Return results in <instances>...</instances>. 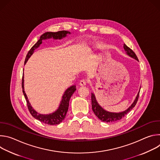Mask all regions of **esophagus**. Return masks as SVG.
Masks as SVG:
<instances>
[{
  "label": "esophagus",
  "mask_w": 160,
  "mask_h": 160,
  "mask_svg": "<svg viewBox=\"0 0 160 160\" xmlns=\"http://www.w3.org/2000/svg\"><path fill=\"white\" fill-rule=\"evenodd\" d=\"M86 84H87V82H86L85 80H82L80 82V83H79V85H80V86H82V87L86 85Z\"/></svg>",
  "instance_id": "esophagus-1"
}]
</instances>
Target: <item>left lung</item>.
<instances>
[{
  "instance_id": "left-lung-1",
  "label": "left lung",
  "mask_w": 160,
  "mask_h": 160,
  "mask_svg": "<svg viewBox=\"0 0 160 160\" xmlns=\"http://www.w3.org/2000/svg\"><path fill=\"white\" fill-rule=\"evenodd\" d=\"M123 48H124L125 51L126 52V54L128 56L135 59L137 61H139L138 57H137V56L133 52V51L131 49H130L128 47H127L125 43L123 44ZM140 89H141V87H140ZM139 92H140V90L139 91L138 94H137V96H136L135 100L133 101V102H132V104L126 110L122 111V112H109V111L105 110L104 108H102L99 105V104L98 103V102L96 100L95 94L92 92L91 93V101H92V111L94 112L96 116L102 122H106V123L117 122V121L121 120L123 117H124L128 112H130L135 107L137 102H138V98H139Z\"/></svg>"
}]
</instances>
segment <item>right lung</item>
Here are the masks:
<instances>
[{
  "instance_id": "obj_1",
  "label": "right lung",
  "mask_w": 160,
  "mask_h": 160,
  "mask_svg": "<svg viewBox=\"0 0 160 160\" xmlns=\"http://www.w3.org/2000/svg\"><path fill=\"white\" fill-rule=\"evenodd\" d=\"M71 33L70 32L62 30L59 31L57 32H45L43 34H42L40 39L37 41V42L33 45V46L31 48V49L28 51L26 59L25 61V64L27 63L29 58L31 57V56L33 54L34 51L39 48L40 44L42 43V41L43 40H48L53 38L54 40H61L67 36V34H70ZM22 92H23L24 96L27 100L28 110L31 115L33 118L35 119L39 120L42 123L54 125H58L61 122H62V120L65 118L66 115L67 113L68 107H69V101L70 99L73 95V94L75 92L76 90V85H72L68 88L64 94H62V99L60 102V104L58 107V108L53 112L49 113V114H40L37 111H35L33 107L32 106L30 102H29V100L28 99V97L25 93V88H24V74L22 75Z\"/></svg>"
}]
</instances>
